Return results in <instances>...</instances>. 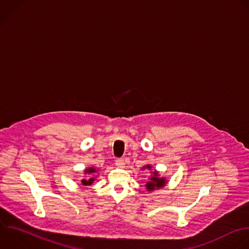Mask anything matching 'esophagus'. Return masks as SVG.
Here are the masks:
<instances>
[{
    "mask_svg": "<svg viewBox=\"0 0 249 249\" xmlns=\"http://www.w3.org/2000/svg\"><path fill=\"white\" fill-rule=\"evenodd\" d=\"M115 164L117 165L118 167L123 168V167L125 166V161H124V159H123V158H117V159L115 160Z\"/></svg>",
    "mask_w": 249,
    "mask_h": 249,
    "instance_id": "34e87169",
    "label": "esophagus"
}]
</instances>
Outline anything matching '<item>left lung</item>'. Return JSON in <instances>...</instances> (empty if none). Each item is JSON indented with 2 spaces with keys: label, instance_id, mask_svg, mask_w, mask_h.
Wrapping results in <instances>:
<instances>
[{
  "label": "left lung",
  "instance_id": "obj_1",
  "mask_svg": "<svg viewBox=\"0 0 249 249\" xmlns=\"http://www.w3.org/2000/svg\"><path fill=\"white\" fill-rule=\"evenodd\" d=\"M147 169H150V166H148L147 165ZM143 169V168H142ZM165 181L164 178H158V173L157 172H153L152 173V176H150V179H149V182H147V184L145 185L146 186V189L148 191H153L155 189H160L164 186L165 184Z\"/></svg>",
  "mask_w": 249,
  "mask_h": 249
}]
</instances>
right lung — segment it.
<instances>
[{
    "mask_svg": "<svg viewBox=\"0 0 249 249\" xmlns=\"http://www.w3.org/2000/svg\"><path fill=\"white\" fill-rule=\"evenodd\" d=\"M95 172H97L96 171V169L95 168H93V167H91V168H89V169H87L86 171H85V173L86 174H92V173H95ZM94 178H91V179H89V180H82V185L83 186H90V185H92V183L94 182Z\"/></svg>",
    "mask_w": 249,
    "mask_h": 249,
    "instance_id": "add662e5",
    "label": "right lung"
}]
</instances>
